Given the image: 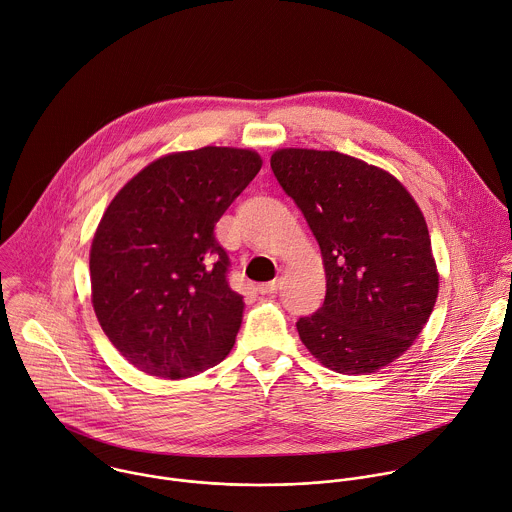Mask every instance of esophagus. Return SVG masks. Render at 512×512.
<instances>
[{
  "label": "esophagus",
  "mask_w": 512,
  "mask_h": 512,
  "mask_svg": "<svg viewBox=\"0 0 512 512\" xmlns=\"http://www.w3.org/2000/svg\"><path fill=\"white\" fill-rule=\"evenodd\" d=\"M257 289H259V293H261V295L277 293V291L281 289V279H273V281H269V283H261Z\"/></svg>",
  "instance_id": "obj_1"
}]
</instances>
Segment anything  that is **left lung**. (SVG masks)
<instances>
[{
	"mask_svg": "<svg viewBox=\"0 0 512 512\" xmlns=\"http://www.w3.org/2000/svg\"><path fill=\"white\" fill-rule=\"evenodd\" d=\"M277 183L319 243L323 305L297 319L305 348L337 374H372L426 325L438 271L422 211L386 170L335 150L281 148Z\"/></svg>",
	"mask_w": 512,
	"mask_h": 512,
	"instance_id": "left-lung-1",
	"label": "left lung"
}]
</instances>
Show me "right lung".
Returning a JSON list of instances; mask_svg holds the SVG:
<instances>
[{"mask_svg":"<svg viewBox=\"0 0 512 512\" xmlns=\"http://www.w3.org/2000/svg\"><path fill=\"white\" fill-rule=\"evenodd\" d=\"M245 148L205 146L150 162L108 205L90 249L92 305L140 372L181 380L217 366L243 321L215 225L261 170Z\"/></svg>","mask_w":512,"mask_h":512,"instance_id":"right-lung-1","label":"right lung"}]
</instances>
